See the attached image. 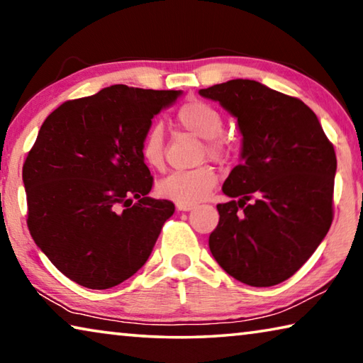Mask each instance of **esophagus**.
I'll return each mask as SVG.
<instances>
[{"label":"esophagus","instance_id":"34e87169","mask_svg":"<svg viewBox=\"0 0 363 363\" xmlns=\"http://www.w3.org/2000/svg\"><path fill=\"white\" fill-rule=\"evenodd\" d=\"M176 208H177V211H190V210H194L192 205H176Z\"/></svg>","mask_w":363,"mask_h":363}]
</instances>
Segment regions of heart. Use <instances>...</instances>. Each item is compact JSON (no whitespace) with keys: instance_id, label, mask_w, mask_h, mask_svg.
I'll return each instance as SVG.
<instances>
[{"instance_id":"1","label":"heart","mask_w":363,"mask_h":363,"mask_svg":"<svg viewBox=\"0 0 363 363\" xmlns=\"http://www.w3.org/2000/svg\"><path fill=\"white\" fill-rule=\"evenodd\" d=\"M177 123L195 136L205 139V153L214 160H223L229 152V143L223 131V115L203 101H189L177 110ZM140 157L152 169L164 164V131L162 125H153L145 133ZM218 174L211 167H200L189 171H176L157 184V192L163 199L177 205H196L203 201L216 187Z\"/></svg>"}]
</instances>
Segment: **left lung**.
<instances>
[{"label":"left lung","mask_w":363,"mask_h":363,"mask_svg":"<svg viewBox=\"0 0 363 363\" xmlns=\"http://www.w3.org/2000/svg\"><path fill=\"white\" fill-rule=\"evenodd\" d=\"M237 118L240 164L230 171L210 235L214 259L251 286L290 279L333 220L336 155L317 115L296 97L253 79L200 89Z\"/></svg>","instance_id":"obj_1"}]
</instances>
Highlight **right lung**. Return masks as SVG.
<instances>
[{"label":"right lung","mask_w":363,"mask_h":363,"mask_svg":"<svg viewBox=\"0 0 363 363\" xmlns=\"http://www.w3.org/2000/svg\"><path fill=\"white\" fill-rule=\"evenodd\" d=\"M182 91L113 84L48 116L23 163L28 230L65 277L91 290L130 279L149 259L169 200L147 196L140 157L152 118Z\"/></svg>","instance_id":"right-lung-1"}]
</instances>
